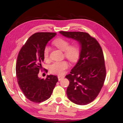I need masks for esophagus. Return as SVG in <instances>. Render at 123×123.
Here are the masks:
<instances>
[{
    "label": "esophagus",
    "instance_id": "1",
    "mask_svg": "<svg viewBox=\"0 0 123 123\" xmlns=\"http://www.w3.org/2000/svg\"><path fill=\"white\" fill-rule=\"evenodd\" d=\"M64 78V76H58V79L59 81L62 80V79H63Z\"/></svg>",
    "mask_w": 123,
    "mask_h": 123
}]
</instances>
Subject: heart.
Returning <instances> with one entry per match:
<instances>
[{
    "instance_id": "b5f03b06",
    "label": "heart",
    "mask_w": 123,
    "mask_h": 123,
    "mask_svg": "<svg viewBox=\"0 0 123 123\" xmlns=\"http://www.w3.org/2000/svg\"><path fill=\"white\" fill-rule=\"evenodd\" d=\"M53 44L62 51H64V56L71 61H75L79 54V49L76 44L70 45L68 40L62 38H59L53 42ZM50 48L48 46H45L44 49V57L45 60H47L49 57ZM69 64L66 61H55L49 66V69L53 74L61 75L68 68Z\"/></svg>"
}]
</instances>
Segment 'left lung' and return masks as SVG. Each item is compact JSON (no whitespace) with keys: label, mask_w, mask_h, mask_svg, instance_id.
I'll list each match as a JSON object with an SVG mask.
<instances>
[{"label":"left lung","mask_w":123,"mask_h":123,"mask_svg":"<svg viewBox=\"0 0 123 123\" xmlns=\"http://www.w3.org/2000/svg\"><path fill=\"white\" fill-rule=\"evenodd\" d=\"M59 32L78 41L81 47L77 63L66 76L70 82L67 96L75 104L87 105L97 97L105 80L106 69L102 49L98 41L88 33Z\"/></svg>","instance_id":"1"}]
</instances>
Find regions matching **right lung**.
Here are the masks:
<instances>
[{
    "label": "right lung",
    "mask_w": 123,
    "mask_h": 123,
    "mask_svg": "<svg viewBox=\"0 0 123 123\" xmlns=\"http://www.w3.org/2000/svg\"><path fill=\"white\" fill-rule=\"evenodd\" d=\"M56 35L55 32L35 33L18 53L16 65L18 86L25 97L33 102L40 103L49 98L58 81L57 77L52 74L45 79L38 76L44 60V48Z\"/></svg>",
    "instance_id": "right-lung-1"
}]
</instances>
